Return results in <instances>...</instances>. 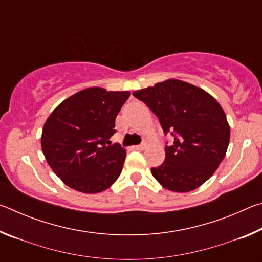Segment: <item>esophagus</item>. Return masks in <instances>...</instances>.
Segmentation results:
<instances>
[{
	"label": "esophagus",
	"mask_w": 262,
	"mask_h": 262,
	"mask_svg": "<svg viewBox=\"0 0 262 262\" xmlns=\"http://www.w3.org/2000/svg\"><path fill=\"white\" fill-rule=\"evenodd\" d=\"M136 150H143L145 148V143H142V144H139V145H135V147H133Z\"/></svg>",
	"instance_id": "34e87169"
}]
</instances>
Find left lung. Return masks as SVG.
<instances>
[{"instance_id":"1","label":"left lung","mask_w":262,"mask_h":262,"mask_svg":"<svg viewBox=\"0 0 262 262\" xmlns=\"http://www.w3.org/2000/svg\"><path fill=\"white\" fill-rule=\"evenodd\" d=\"M157 115L173 143L165 147V161L152 167L154 178L172 192H190L215 173L227 154L230 126L223 108L203 89L166 79L133 92Z\"/></svg>"}]
</instances>
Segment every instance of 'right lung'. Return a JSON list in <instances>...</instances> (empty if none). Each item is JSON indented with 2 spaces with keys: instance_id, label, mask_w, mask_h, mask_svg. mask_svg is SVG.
Here are the masks:
<instances>
[{
  "instance_id": "right-lung-1",
  "label": "right lung",
  "mask_w": 262,
  "mask_h": 262,
  "mask_svg": "<svg viewBox=\"0 0 262 262\" xmlns=\"http://www.w3.org/2000/svg\"><path fill=\"white\" fill-rule=\"evenodd\" d=\"M129 91L84 89L62 101L42 128L41 149L53 172L70 188L103 192L120 176L126 150L111 145L115 118Z\"/></svg>"
}]
</instances>
